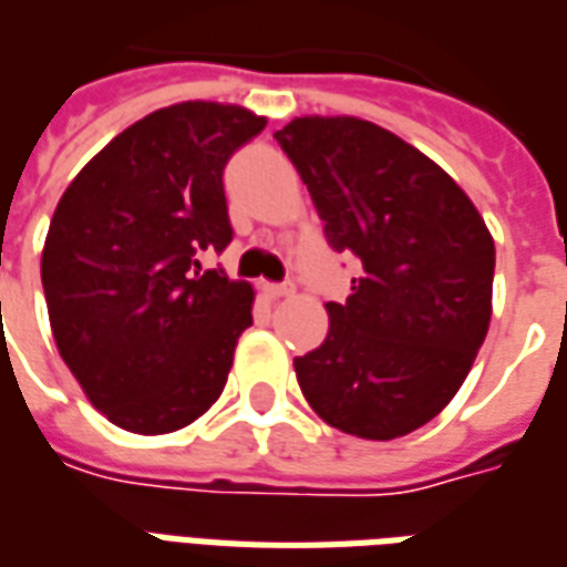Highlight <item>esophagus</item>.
Wrapping results in <instances>:
<instances>
[{"label": "esophagus", "mask_w": 567, "mask_h": 567, "mask_svg": "<svg viewBox=\"0 0 567 567\" xmlns=\"http://www.w3.org/2000/svg\"><path fill=\"white\" fill-rule=\"evenodd\" d=\"M266 296L268 299H287L292 296V284H266Z\"/></svg>", "instance_id": "34e87169"}]
</instances>
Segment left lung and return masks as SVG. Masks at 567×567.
<instances>
[{"instance_id": "obj_1", "label": "left lung", "mask_w": 567, "mask_h": 567, "mask_svg": "<svg viewBox=\"0 0 567 567\" xmlns=\"http://www.w3.org/2000/svg\"><path fill=\"white\" fill-rule=\"evenodd\" d=\"M275 137L331 248L364 266L349 299L326 305V340L296 359L301 394L349 436H406L449 406L487 338L491 229L436 161L373 122L299 116Z\"/></svg>"}]
</instances>
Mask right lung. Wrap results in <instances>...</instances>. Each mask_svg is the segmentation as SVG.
<instances>
[{
	"label": "right lung",
	"instance_id": "1",
	"mask_svg": "<svg viewBox=\"0 0 567 567\" xmlns=\"http://www.w3.org/2000/svg\"><path fill=\"white\" fill-rule=\"evenodd\" d=\"M262 127L238 104L164 106L110 140L59 199L41 250L50 329L116 427L182 430L227 385L254 287L194 257L229 245L224 167Z\"/></svg>",
	"mask_w": 567,
	"mask_h": 567
}]
</instances>
